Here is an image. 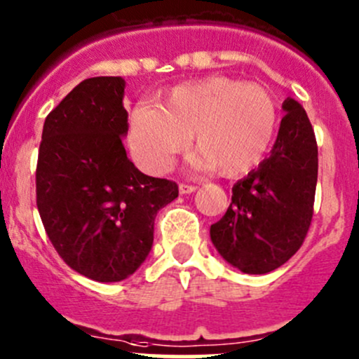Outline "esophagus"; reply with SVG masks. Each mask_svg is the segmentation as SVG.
I'll use <instances>...</instances> for the list:
<instances>
[{"label": "esophagus", "mask_w": 359, "mask_h": 359, "mask_svg": "<svg viewBox=\"0 0 359 359\" xmlns=\"http://www.w3.org/2000/svg\"><path fill=\"white\" fill-rule=\"evenodd\" d=\"M196 186H191V184H180L179 186V192L180 194H192V192H196Z\"/></svg>", "instance_id": "obj_1"}]
</instances>
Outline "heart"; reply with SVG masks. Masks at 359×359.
<instances>
[{"instance_id": "heart-1", "label": "heart", "mask_w": 359, "mask_h": 359, "mask_svg": "<svg viewBox=\"0 0 359 359\" xmlns=\"http://www.w3.org/2000/svg\"><path fill=\"white\" fill-rule=\"evenodd\" d=\"M279 109L259 85L228 76L189 81L128 114V141L144 170L163 173L194 137L198 163L223 177L254 170L274 143Z\"/></svg>"}]
</instances>
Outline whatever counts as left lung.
<instances>
[{
	"label": "left lung",
	"instance_id": "obj_1",
	"mask_svg": "<svg viewBox=\"0 0 359 359\" xmlns=\"http://www.w3.org/2000/svg\"><path fill=\"white\" fill-rule=\"evenodd\" d=\"M283 110L271 155L235 184L230 208L210 230L218 254L245 274L271 273L290 261L312 222L317 141L294 98H286Z\"/></svg>",
	"mask_w": 359,
	"mask_h": 359
}]
</instances>
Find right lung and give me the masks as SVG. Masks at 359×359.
Masks as SVG:
<instances>
[{
  "label": "right lung",
  "mask_w": 359,
  "mask_h": 359,
  "mask_svg": "<svg viewBox=\"0 0 359 359\" xmlns=\"http://www.w3.org/2000/svg\"><path fill=\"white\" fill-rule=\"evenodd\" d=\"M124 88L121 76L74 86L46 117L35 172L54 249L100 283L122 281L147 261L156 212L179 196L175 182L144 175L126 155Z\"/></svg>",
  "instance_id": "add662e5"
}]
</instances>
